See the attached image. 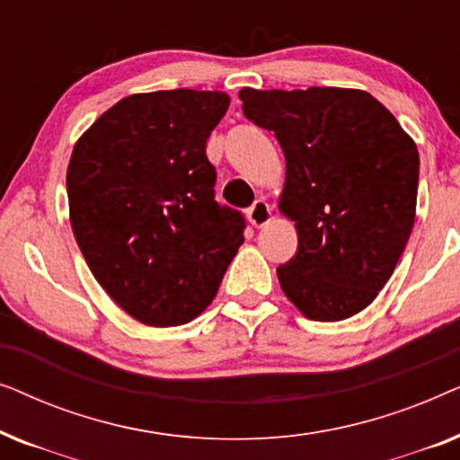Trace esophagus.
Returning a JSON list of instances; mask_svg holds the SVG:
<instances>
[{"label": "esophagus", "mask_w": 460, "mask_h": 460, "mask_svg": "<svg viewBox=\"0 0 460 460\" xmlns=\"http://www.w3.org/2000/svg\"><path fill=\"white\" fill-rule=\"evenodd\" d=\"M249 222L255 226V228H263L272 222V207L266 203V199H257L253 205L249 207Z\"/></svg>", "instance_id": "obj_1"}]
</instances>
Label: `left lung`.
I'll return each instance as SVG.
<instances>
[{
	"instance_id": "obj_1",
	"label": "left lung",
	"mask_w": 460,
	"mask_h": 460,
	"mask_svg": "<svg viewBox=\"0 0 460 460\" xmlns=\"http://www.w3.org/2000/svg\"><path fill=\"white\" fill-rule=\"evenodd\" d=\"M238 98L285 153L279 209L299 244L276 270L282 291L310 320L354 316L385 287L412 232L417 144L364 90L243 87Z\"/></svg>"
}]
</instances>
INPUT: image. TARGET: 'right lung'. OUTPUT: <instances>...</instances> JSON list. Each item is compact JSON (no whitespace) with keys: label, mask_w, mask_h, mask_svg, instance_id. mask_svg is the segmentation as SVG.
<instances>
[{"label":"right lung","mask_w":460,"mask_h":460,"mask_svg":"<svg viewBox=\"0 0 460 460\" xmlns=\"http://www.w3.org/2000/svg\"><path fill=\"white\" fill-rule=\"evenodd\" d=\"M226 92L131 93L75 144L68 217L93 279L148 326L186 324L216 297L241 247L243 216L216 203L207 137Z\"/></svg>","instance_id":"add662e5"}]
</instances>
